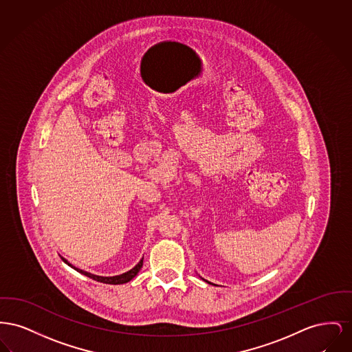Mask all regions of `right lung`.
Listing matches in <instances>:
<instances>
[{
  "label": "right lung",
  "mask_w": 352,
  "mask_h": 352,
  "mask_svg": "<svg viewBox=\"0 0 352 352\" xmlns=\"http://www.w3.org/2000/svg\"><path fill=\"white\" fill-rule=\"evenodd\" d=\"M142 266H143V259L133 267V269H131L130 272H127V273H123V274H120V276H115V277H100V276H94V274H90V273H87V272H83V270H80V269H76L74 267L76 272H79V273H82V274H85V276H87L89 278H91L94 280H98V282H103V283H110V285H122V283H126V282H130L132 278L135 277L138 273H139V270L142 269Z\"/></svg>",
  "instance_id": "add662e5"
}]
</instances>
